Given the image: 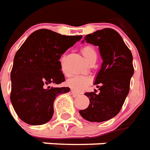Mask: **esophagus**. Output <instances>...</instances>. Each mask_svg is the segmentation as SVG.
<instances>
[{
	"mask_svg": "<svg viewBox=\"0 0 150 150\" xmlns=\"http://www.w3.org/2000/svg\"><path fill=\"white\" fill-rule=\"evenodd\" d=\"M71 93H72V95H73V96H74V97H76V96H80V93L75 92V91L73 89L71 90Z\"/></svg>",
	"mask_w": 150,
	"mask_h": 150,
	"instance_id": "obj_1",
	"label": "esophagus"
}]
</instances>
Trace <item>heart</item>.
Listing matches in <instances>:
<instances>
[{
	"label": "heart",
	"mask_w": 150,
	"mask_h": 150,
	"mask_svg": "<svg viewBox=\"0 0 150 150\" xmlns=\"http://www.w3.org/2000/svg\"><path fill=\"white\" fill-rule=\"evenodd\" d=\"M81 53L83 56L85 58V60L88 62H90L93 59H96V51L94 47L91 45H86L82 47ZM91 82V79L88 76H81V75H77V76H74L69 77L66 81V84L69 87H70L72 89L75 91H81L87 86L88 84Z\"/></svg>",
	"instance_id": "1"
}]
</instances>
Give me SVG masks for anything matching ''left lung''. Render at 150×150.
<instances>
[{
	"label": "left lung",
	"mask_w": 150,
	"mask_h": 150,
	"mask_svg": "<svg viewBox=\"0 0 150 150\" xmlns=\"http://www.w3.org/2000/svg\"><path fill=\"white\" fill-rule=\"evenodd\" d=\"M84 39L99 47L103 63L95 81L100 93L85 92L90 103L79 113L90 122H104L119 113L129 93L134 74L133 56L121 35L111 28L88 34Z\"/></svg>",
	"instance_id": "1"
}]
</instances>
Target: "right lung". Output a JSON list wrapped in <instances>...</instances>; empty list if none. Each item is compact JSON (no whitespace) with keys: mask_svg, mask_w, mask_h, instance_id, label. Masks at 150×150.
Masks as SVG:
<instances>
[{"mask_svg":"<svg viewBox=\"0 0 150 150\" xmlns=\"http://www.w3.org/2000/svg\"><path fill=\"white\" fill-rule=\"evenodd\" d=\"M82 35H62L48 29L31 34L16 54L11 71L10 100L22 121L47 123L54 115V101L69 88H50L65 81L59 59Z\"/></svg>","mask_w":150,"mask_h":150,"instance_id":"add662e5","label":"right lung"}]
</instances>
